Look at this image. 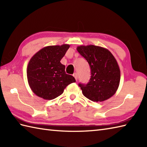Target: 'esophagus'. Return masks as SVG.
Segmentation results:
<instances>
[{
  "label": "esophagus",
  "mask_w": 147,
  "mask_h": 147,
  "mask_svg": "<svg viewBox=\"0 0 147 147\" xmlns=\"http://www.w3.org/2000/svg\"><path fill=\"white\" fill-rule=\"evenodd\" d=\"M73 76L74 77V78H75V80L77 81L78 80V74H77V73H74L73 74Z\"/></svg>",
  "instance_id": "obj_1"
}]
</instances>
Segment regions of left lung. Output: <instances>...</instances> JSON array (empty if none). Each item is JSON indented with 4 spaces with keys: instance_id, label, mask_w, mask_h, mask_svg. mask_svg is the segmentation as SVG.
Here are the masks:
<instances>
[{
    "instance_id": "1",
    "label": "left lung",
    "mask_w": 147,
    "mask_h": 147,
    "mask_svg": "<svg viewBox=\"0 0 147 147\" xmlns=\"http://www.w3.org/2000/svg\"><path fill=\"white\" fill-rule=\"evenodd\" d=\"M77 51L88 62L91 78L86 85L79 84L83 95L93 102H103L118 89L121 72L116 59L108 49L93 45H80Z\"/></svg>"
}]
</instances>
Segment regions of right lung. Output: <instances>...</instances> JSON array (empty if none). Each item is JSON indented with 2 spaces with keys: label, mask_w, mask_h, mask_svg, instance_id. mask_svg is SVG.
<instances>
[{
  "label": "right lung",
  "mask_w": 147,
  "mask_h": 147,
  "mask_svg": "<svg viewBox=\"0 0 147 147\" xmlns=\"http://www.w3.org/2000/svg\"><path fill=\"white\" fill-rule=\"evenodd\" d=\"M70 45L45 47L30 59L27 66V79L32 92L45 100H52L62 94L75 78L65 72L61 63Z\"/></svg>",
  "instance_id": "add662e5"
}]
</instances>
